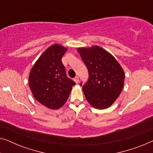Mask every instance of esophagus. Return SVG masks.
<instances>
[{"label":"esophagus","instance_id":"esophagus-1","mask_svg":"<svg viewBox=\"0 0 153 153\" xmlns=\"http://www.w3.org/2000/svg\"><path fill=\"white\" fill-rule=\"evenodd\" d=\"M74 81H75V83H79V76H75L74 77Z\"/></svg>","mask_w":153,"mask_h":153}]
</instances>
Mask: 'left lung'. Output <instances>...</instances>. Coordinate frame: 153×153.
I'll return each mask as SVG.
<instances>
[{
	"mask_svg": "<svg viewBox=\"0 0 153 153\" xmlns=\"http://www.w3.org/2000/svg\"><path fill=\"white\" fill-rule=\"evenodd\" d=\"M88 71V79L80 83L88 102L95 108L109 107L120 95L125 74L114 56L100 47L78 49Z\"/></svg>",
	"mask_w": 153,
	"mask_h": 153,
	"instance_id": "1",
	"label": "left lung"
}]
</instances>
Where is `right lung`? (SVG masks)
<instances>
[{"label": "right lung", "mask_w": 153, "mask_h": 153, "mask_svg": "<svg viewBox=\"0 0 153 153\" xmlns=\"http://www.w3.org/2000/svg\"><path fill=\"white\" fill-rule=\"evenodd\" d=\"M66 49L53 45L44 52L29 75V85L34 97L49 108L57 109L68 99L76 83L67 76L61 58Z\"/></svg>", "instance_id": "obj_1"}]
</instances>
